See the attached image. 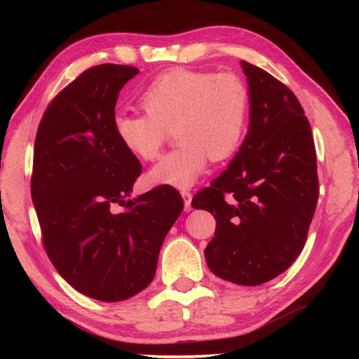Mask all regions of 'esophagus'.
I'll return each mask as SVG.
<instances>
[{
  "label": "esophagus",
  "mask_w": 359,
  "mask_h": 359,
  "mask_svg": "<svg viewBox=\"0 0 359 359\" xmlns=\"http://www.w3.org/2000/svg\"><path fill=\"white\" fill-rule=\"evenodd\" d=\"M180 194L184 197V202H185V211H191V193H189V189H180Z\"/></svg>",
  "instance_id": "obj_1"
}]
</instances>
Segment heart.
Wrapping results in <instances>:
<instances>
[{"instance_id":"heart-1","label":"heart","mask_w":359,"mask_h":359,"mask_svg":"<svg viewBox=\"0 0 359 359\" xmlns=\"http://www.w3.org/2000/svg\"><path fill=\"white\" fill-rule=\"evenodd\" d=\"M147 114L120 112L112 126L121 147L142 160H154L174 128L177 148L151 168L152 185L193 187L208 158L224 160L238 151L247 133L250 93L236 75L189 69L168 71L140 95Z\"/></svg>"}]
</instances>
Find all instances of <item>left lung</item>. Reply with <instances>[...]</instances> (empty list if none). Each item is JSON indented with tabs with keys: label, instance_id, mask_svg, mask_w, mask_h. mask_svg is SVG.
Returning a JSON list of instances; mask_svg holds the SVG:
<instances>
[{
	"label": "left lung",
	"instance_id": "8db88e82",
	"mask_svg": "<svg viewBox=\"0 0 359 359\" xmlns=\"http://www.w3.org/2000/svg\"><path fill=\"white\" fill-rule=\"evenodd\" d=\"M241 66L250 93L247 135L226 170L194 196L193 208L216 219L205 248L210 270L251 287L299 256L319 188L313 134L296 95L261 67L243 60Z\"/></svg>",
	"mask_w": 359,
	"mask_h": 359
}]
</instances>
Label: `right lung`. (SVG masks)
I'll list each match as a JSON object with an SVG mask.
<instances>
[{
	"label": "right lung",
	"instance_id": "1",
	"mask_svg": "<svg viewBox=\"0 0 359 359\" xmlns=\"http://www.w3.org/2000/svg\"><path fill=\"white\" fill-rule=\"evenodd\" d=\"M137 74L133 66L90 67L53 98L35 137L30 191L46 253L67 284L103 302L151 284L184 210L172 187L131 197L142 165L112 121L120 89Z\"/></svg>",
	"mask_w": 359,
	"mask_h": 359
}]
</instances>
